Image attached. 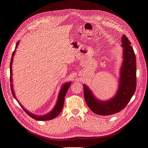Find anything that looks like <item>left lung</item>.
<instances>
[{"mask_svg": "<svg viewBox=\"0 0 148 148\" xmlns=\"http://www.w3.org/2000/svg\"><path fill=\"white\" fill-rule=\"evenodd\" d=\"M123 62L121 69L119 87L116 95L109 101L97 99L84 85V96L89 108L99 115H110L120 112L128 103L136 88V57L131 43L125 34L122 37Z\"/></svg>", "mask_w": 148, "mask_h": 148, "instance_id": "left-lung-1", "label": "left lung"}]
</instances>
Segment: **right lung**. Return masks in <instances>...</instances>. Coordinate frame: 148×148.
<instances>
[{
	"instance_id": "obj_1",
	"label": "right lung",
	"mask_w": 148,
	"mask_h": 148,
	"mask_svg": "<svg viewBox=\"0 0 148 148\" xmlns=\"http://www.w3.org/2000/svg\"><path fill=\"white\" fill-rule=\"evenodd\" d=\"M19 43V41H18L16 43V47H15V50L14 51H13V54H12V58H11V61H10V82H11V84H10V87H11V90H12V95L13 96V97L17 100L15 95H14V91H13V84H12V62H13V57H14V53H15V51H16V49H17V47L18 46ZM71 82H67V83H65L64 85L62 86V87H61V90L59 92V94H58V99H57V103L55 105L54 108H53V110L50 112L49 114H46V115H43V116H37V115H36L34 114H32V113L29 112L28 111H27L25 108H24V107L22 106V105H21V103H19L21 107H22V108L23 109V110L28 114V115H29L30 117H32V118L36 119V120H37V121H48V120H51V119H54V118H56L57 116H58L59 115V114L61 112V110H62V108H63V105H64V98H65V96H66V94L70 86V84H71Z\"/></svg>"
}]
</instances>
